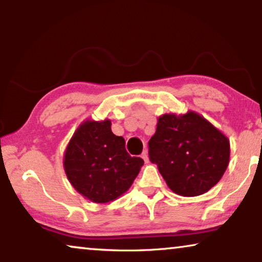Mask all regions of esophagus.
Wrapping results in <instances>:
<instances>
[{"mask_svg":"<svg viewBox=\"0 0 262 262\" xmlns=\"http://www.w3.org/2000/svg\"><path fill=\"white\" fill-rule=\"evenodd\" d=\"M142 159L144 160L145 163H149V156H148V151H146V150H144V151H143Z\"/></svg>","mask_w":262,"mask_h":262,"instance_id":"34e87169","label":"esophagus"}]
</instances>
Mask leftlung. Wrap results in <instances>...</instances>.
I'll list each match as a JSON object with an SVG mask.
<instances>
[{
  "instance_id": "obj_1",
  "label": "left lung",
  "mask_w": 262,
  "mask_h": 262,
  "mask_svg": "<svg viewBox=\"0 0 262 262\" xmlns=\"http://www.w3.org/2000/svg\"><path fill=\"white\" fill-rule=\"evenodd\" d=\"M149 156L171 191L182 196H196L223 177L230 161V142L194 111L166 113L157 118Z\"/></svg>"
}]
</instances>
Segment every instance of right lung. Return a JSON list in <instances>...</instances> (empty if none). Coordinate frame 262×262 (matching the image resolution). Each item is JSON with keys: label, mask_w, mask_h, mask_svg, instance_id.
Masks as SVG:
<instances>
[{"label": "right lung", "mask_w": 262, "mask_h": 262, "mask_svg": "<svg viewBox=\"0 0 262 262\" xmlns=\"http://www.w3.org/2000/svg\"><path fill=\"white\" fill-rule=\"evenodd\" d=\"M110 119H85L68 143L63 167L71 186L85 199L110 203L131 187L144 161L131 157L125 139L111 130Z\"/></svg>", "instance_id": "1"}]
</instances>
